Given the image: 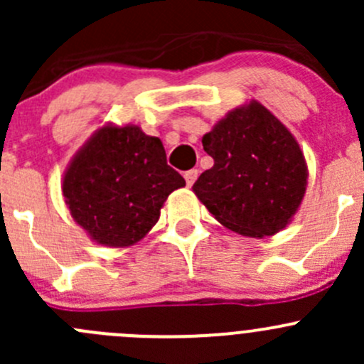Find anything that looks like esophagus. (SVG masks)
Listing matches in <instances>:
<instances>
[{"instance_id": "34e87169", "label": "esophagus", "mask_w": 364, "mask_h": 364, "mask_svg": "<svg viewBox=\"0 0 364 364\" xmlns=\"http://www.w3.org/2000/svg\"><path fill=\"white\" fill-rule=\"evenodd\" d=\"M197 176H199V171L197 168H190V171L185 172V179H186V185L192 186L193 183H196Z\"/></svg>"}]
</instances>
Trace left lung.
<instances>
[{"mask_svg": "<svg viewBox=\"0 0 364 364\" xmlns=\"http://www.w3.org/2000/svg\"><path fill=\"white\" fill-rule=\"evenodd\" d=\"M215 165L193 192L227 229L250 237L284 229L303 200L308 168L291 132L257 102L234 109L203 137Z\"/></svg>", "mask_w": 364, "mask_h": 364, "instance_id": "8db88e82", "label": "left lung"}]
</instances>
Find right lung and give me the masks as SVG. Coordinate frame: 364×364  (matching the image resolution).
<instances>
[{
	"mask_svg": "<svg viewBox=\"0 0 364 364\" xmlns=\"http://www.w3.org/2000/svg\"><path fill=\"white\" fill-rule=\"evenodd\" d=\"M185 186L160 139L139 127H104L77 153L63 179L73 220L105 247L137 243L159 222L168 193Z\"/></svg>",
	"mask_w": 364,
	"mask_h": 364,
	"instance_id": "right-lung-1",
	"label": "right lung"
}]
</instances>
